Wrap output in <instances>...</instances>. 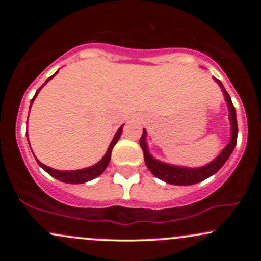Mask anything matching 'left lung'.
<instances>
[{"label": "left lung", "instance_id": "8db88e82", "mask_svg": "<svg viewBox=\"0 0 261 261\" xmlns=\"http://www.w3.org/2000/svg\"><path fill=\"white\" fill-rule=\"evenodd\" d=\"M218 84H220L221 89H222L223 94H225V99L227 102L228 106V116H230V122H231V140L227 145L225 146V149L221 151V154L218 155L216 159H213L211 163H208L207 165L201 168H184V167H177V165H170L165 164V163L159 162L155 158H152L150 155L149 150H147V144H146V131H143V136L140 139V146L143 149L144 152V159H145L146 167L149 168L150 172L155 175L159 179L167 181L169 184H175V186H192V184L199 183V181L207 179L208 177L217 173L218 170L222 168V165L225 164L226 160L228 159V156L231 155V152L233 151L236 146V141H238V121H236V111L235 107H233L232 101H231V97L228 96V93L226 92L225 87L222 86L220 81L216 80Z\"/></svg>", "mask_w": 261, "mask_h": 261}]
</instances>
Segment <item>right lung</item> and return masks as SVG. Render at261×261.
<instances>
[{
    "mask_svg": "<svg viewBox=\"0 0 261 261\" xmlns=\"http://www.w3.org/2000/svg\"><path fill=\"white\" fill-rule=\"evenodd\" d=\"M57 73H55V74H57ZM54 75H51V77H50L49 80L43 84V87L45 86V84L48 83V82L51 80V78L54 77ZM43 87H40V88H39L38 91H36L35 96H34V98L31 99L30 107H31V105H33V102H34V99H35V97L38 96L39 91H40V89L43 88ZM122 127H123V125L121 126V127L117 130V133H116L115 138L112 139L111 144H110V146H109V149H107V152H106V154H105V156L102 158V159L99 160V162L97 163V164L92 165V167H89V168H84V169H80V170H57V169H53V168H50V167H46L45 164L40 163L38 159H36V162H38V164L40 165V167L43 168V169L45 170L46 173H49V174L51 175V177H54L55 179L63 181V183H69V184L86 183V181L94 179V178H97V177H98V175H101L102 173L105 172V169H106L107 165H109L110 159H111L112 149H114L115 144L117 143L118 139H120V136H121V134H122ZM28 140H29V139H28Z\"/></svg>",
    "mask_w": 261,
    "mask_h": 261,
    "instance_id": "1",
    "label": "right lung"
}]
</instances>
